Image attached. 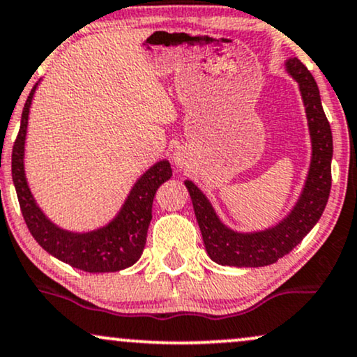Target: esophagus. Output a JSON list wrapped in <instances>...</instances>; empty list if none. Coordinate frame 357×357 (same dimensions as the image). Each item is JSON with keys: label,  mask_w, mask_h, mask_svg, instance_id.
<instances>
[{"label": "esophagus", "mask_w": 357, "mask_h": 357, "mask_svg": "<svg viewBox=\"0 0 357 357\" xmlns=\"http://www.w3.org/2000/svg\"><path fill=\"white\" fill-rule=\"evenodd\" d=\"M175 162H177V164H180V162H182V157H178V153H175Z\"/></svg>", "instance_id": "1"}]
</instances>
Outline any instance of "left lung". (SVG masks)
<instances>
[{
	"instance_id": "left-lung-1",
	"label": "left lung",
	"mask_w": 357,
	"mask_h": 357,
	"mask_svg": "<svg viewBox=\"0 0 357 357\" xmlns=\"http://www.w3.org/2000/svg\"><path fill=\"white\" fill-rule=\"evenodd\" d=\"M284 68L300 86L311 137L310 170L300 199L291 212L266 230L235 231L218 218L205 193L192 180H185L205 250L218 265L258 268L276 263L301 243L311 228L318 223L328 204L331 192L333 134L321 105L318 84L298 57L286 59Z\"/></svg>"
}]
</instances>
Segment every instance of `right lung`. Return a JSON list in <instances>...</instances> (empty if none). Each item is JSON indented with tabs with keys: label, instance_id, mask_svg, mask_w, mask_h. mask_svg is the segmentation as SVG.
Wrapping results in <instances>:
<instances>
[{
	"label": "right lung",
	"instance_id": "right-lung-1",
	"mask_svg": "<svg viewBox=\"0 0 357 357\" xmlns=\"http://www.w3.org/2000/svg\"><path fill=\"white\" fill-rule=\"evenodd\" d=\"M33 87L26 100L21 127L13 145L11 172L21 212L34 240L52 257L87 273H111L134 265L144 252L152 220V204L157 188L172 177L169 160L153 164L142 174L127 195L119 213L105 227L92 231H69L57 227L39 208L24 174V144L29 107L36 92Z\"/></svg>",
	"mask_w": 357,
	"mask_h": 357
}]
</instances>
